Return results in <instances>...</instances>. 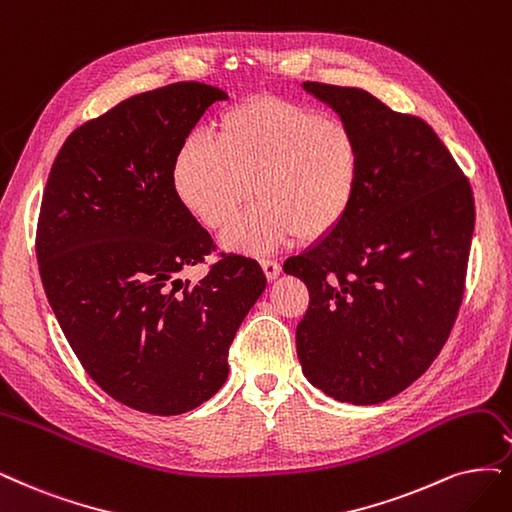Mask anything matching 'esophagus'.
<instances>
[{"mask_svg": "<svg viewBox=\"0 0 512 512\" xmlns=\"http://www.w3.org/2000/svg\"><path fill=\"white\" fill-rule=\"evenodd\" d=\"M261 268H263V274H266V278H268V280L278 278V276H280V272H282L280 263H278V261H274V259H261Z\"/></svg>", "mask_w": 512, "mask_h": 512, "instance_id": "34e87169", "label": "esophagus"}]
</instances>
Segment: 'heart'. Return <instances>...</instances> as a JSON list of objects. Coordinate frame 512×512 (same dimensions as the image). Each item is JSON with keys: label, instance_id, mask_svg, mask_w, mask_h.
Returning <instances> with one entry per match:
<instances>
[{"label": "heart", "instance_id": "heart-1", "mask_svg": "<svg viewBox=\"0 0 512 512\" xmlns=\"http://www.w3.org/2000/svg\"><path fill=\"white\" fill-rule=\"evenodd\" d=\"M365 149L356 128L337 116L278 97H255L219 113L215 139L194 132L177 149L170 185L185 211L208 230L236 219L225 249L263 255L318 242L342 225L356 204Z\"/></svg>", "mask_w": 512, "mask_h": 512}]
</instances>
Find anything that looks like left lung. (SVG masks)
<instances>
[{
  "mask_svg": "<svg viewBox=\"0 0 512 512\" xmlns=\"http://www.w3.org/2000/svg\"><path fill=\"white\" fill-rule=\"evenodd\" d=\"M304 90L356 128L365 173L348 219L285 261L310 291L297 356L310 384L335 401L377 405L418 380L456 323L475 198L422 118L361 88Z\"/></svg>",
  "mask_w": 512,
  "mask_h": 512,
  "instance_id": "left-lung-1",
  "label": "left lung"
}]
</instances>
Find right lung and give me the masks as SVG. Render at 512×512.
Masks as SVG:
<instances>
[{"label": "right lung", "instance_id": "1", "mask_svg": "<svg viewBox=\"0 0 512 512\" xmlns=\"http://www.w3.org/2000/svg\"><path fill=\"white\" fill-rule=\"evenodd\" d=\"M221 88L177 82L135 94L75 128L56 156L35 253L52 312L86 373L151 415L196 409L227 380L234 335L266 289L255 259L215 251L175 198L170 168Z\"/></svg>", "mask_w": 512, "mask_h": 512}]
</instances>
